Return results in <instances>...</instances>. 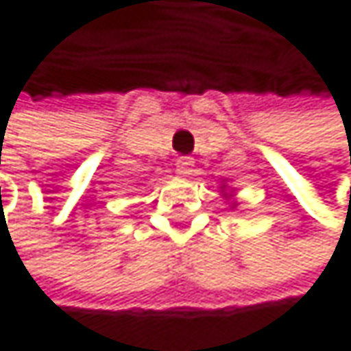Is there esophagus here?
I'll return each mask as SVG.
<instances>
[{"instance_id":"esophagus-1","label":"esophagus","mask_w":351,"mask_h":351,"mask_svg":"<svg viewBox=\"0 0 351 351\" xmlns=\"http://www.w3.org/2000/svg\"><path fill=\"white\" fill-rule=\"evenodd\" d=\"M176 171H178L180 176H184V178L192 176V171H194V161H192L190 157H180V159L176 161Z\"/></svg>"}]
</instances>
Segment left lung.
I'll return each instance as SVG.
<instances>
[{
  "label": "left lung",
  "mask_w": 351,
  "mask_h": 351,
  "mask_svg": "<svg viewBox=\"0 0 351 351\" xmlns=\"http://www.w3.org/2000/svg\"><path fill=\"white\" fill-rule=\"evenodd\" d=\"M232 204H234V202H232ZM234 206H236V204H234Z\"/></svg>",
  "instance_id": "left-lung-1"
}]
</instances>
